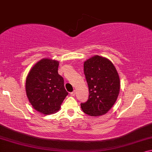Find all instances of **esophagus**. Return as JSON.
Returning <instances> with one entry per match:
<instances>
[{
	"mask_svg": "<svg viewBox=\"0 0 152 152\" xmlns=\"http://www.w3.org/2000/svg\"><path fill=\"white\" fill-rule=\"evenodd\" d=\"M75 94H76V91H72V92L70 93V95H71L72 96H74Z\"/></svg>",
	"mask_w": 152,
	"mask_h": 152,
	"instance_id": "34e87169",
	"label": "esophagus"
}]
</instances>
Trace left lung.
Listing matches in <instances>:
<instances>
[{"instance_id":"1","label":"left lung","mask_w":152,"mask_h":152,"mask_svg":"<svg viewBox=\"0 0 152 152\" xmlns=\"http://www.w3.org/2000/svg\"><path fill=\"white\" fill-rule=\"evenodd\" d=\"M84 73L89 87V98L81 103L83 112L91 116L105 114L118 98L121 81L118 72L108 58L94 56L84 62Z\"/></svg>"}]
</instances>
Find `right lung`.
Here are the masks:
<instances>
[{
  "mask_svg": "<svg viewBox=\"0 0 152 152\" xmlns=\"http://www.w3.org/2000/svg\"><path fill=\"white\" fill-rule=\"evenodd\" d=\"M59 62L45 58L40 60L29 72L25 89L34 110L45 115L57 112L68 94L64 80L58 73Z\"/></svg>",
  "mask_w": 152,
  "mask_h": 152,
  "instance_id": "add662e5",
  "label": "right lung"
}]
</instances>
